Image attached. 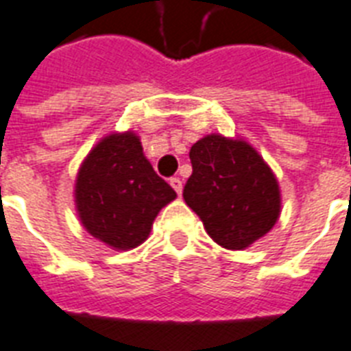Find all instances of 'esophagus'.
I'll return each instance as SVG.
<instances>
[{
  "label": "esophagus",
  "instance_id": "1",
  "mask_svg": "<svg viewBox=\"0 0 351 351\" xmlns=\"http://www.w3.org/2000/svg\"><path fill=\"white\" fill-rule=\"evenodd\" d=\"M169 184H171V187H173V189L176 191V195L180 196L182 195V187H184V185H182L180 178H176V176H175V178H171Z\"/></svg>",
  "mask_w": 351,
  "mask_h": 351
}]
</instances>
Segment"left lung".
Segmentation results:
<instances>
[{
  "label": "left lung",
  "mask_w": 351,
  "mask_h": 351,
  "mask_svg": "<svg viewBox=\"0 0 351 351\" xmlns=\"http://www.w3.org/2000/svg\"><path fill=\"white\" fill-rule=\"evenodd\" d=\"M189 158L193 175L184 200L213 241L243 250L274 227L281 215L279 182L249 142L210 133L193 144Z\"/></svg>",
  "instance_id": "obj_1"
}]
</instances>
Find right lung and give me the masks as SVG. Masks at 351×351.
Returning <instances> with one entry per match:
<instances>
[{
  "instance_id": "1",
  "label": "right lung",
  "mask_w": 351,
  "mask_h": 351,
  "mask_svg": "<svg viewBox=\"0 0 351 351\" xmlns=\"http://www.w3.org/2000/svg\"><path fill=\"white\" fill-rule=\"evenodd\" d=\"M75 209L82 227L113 250L147 240L162 207L176 198L144 155L135 131L110 133L82 160L75 178Z\"/></svg>"
}]
</instances>
